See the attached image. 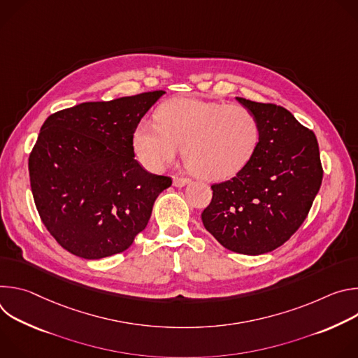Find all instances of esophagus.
Segmentation results:
<instances>
[{
    "label": "esophagus",
    "instance_id": "obj_1",
    "mask_svg": "<svg viewBox=\"0 0 358 358\" xmlns=\"http://www.w3.org/2000/svg\"><path fill=\"white\" fill-rule=\"evenodd\" d=\"M188 182H189V178H185V177H174V180H173L174 187H184Z\"/></svg>",
    "mask_w": 358,
    "mask_h": 358
}]
</instances>
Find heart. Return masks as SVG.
Here are the masks:
<instances>
[{
	"mask_svg": "<svg viewBox=\"0 0 358 358\" xmlns=\"http://www.w3.org/2000/svg\"><path fill=\"white\" fill-rule=\"evenodd\" d=\"M259 137L257 116L241 105L177 97L159 108L157 123L144 119L137 124L133 145L150 171H163L184 145L189 170L202 178L224 180L246 166Z\"/></svg>",
	"mask_w": 358,
	"mask_h": 358,
	"instance_id": "obj_1",
	"label": "heart"
}]
</instances>
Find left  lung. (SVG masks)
<instances>
[{
	"label": "left lung",
	"mask_w": 358,
	"mask_h": 358,
	"mask_svg": "<svg viewBox=\"0 0 358 358\" xmlns=\"http://www.w3.org/2000/svg\"><path fill=\"white\" fill-rule=\"evenodd\" d=\"M257 116L261 137L246 166L214 184L206 229L227 249L262 255L283 245L308 217L323 169L315 133L282 106L236 97Z\"/></svg>",
	"instance_id": "left-lung-1"
}]
</instances>
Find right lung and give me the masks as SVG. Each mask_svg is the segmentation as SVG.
Masks as SVG:
<instances>
[{"label": "right lung", "instance_id": "right-lung-1", "mask_svg": "<svg viewBox=\"0 0 358 358\" xmlns=\"http://www.w3.org/2000/svg\"><path fill=\"white\" fill-rule=\"evenodd\" d=\"M164 93L86 101L42 124L28 160L34 201L49 234L76 257L126 250L171 185L170 177L145 171L133 148L137 124Z\"/></svg>", "mask_w": 358, "mask_h": 358}]
</instances>
